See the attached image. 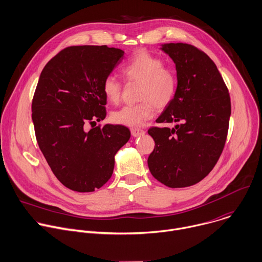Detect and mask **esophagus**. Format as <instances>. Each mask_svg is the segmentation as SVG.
<instances>
[{"mask_svg": "<svg viewBox=\"0 0 262 262\" xmlns=\"http://www.w3.org/2000/svg\"><path fill=\"white\" fill-rule=\"evenodd\" d=\"M130 133H132V136L137 138V137H141L145 134V132L143 129H140V128H132L130 129Z\"/></svg>", "mask_w": 262, "mask_h": 262, "instance_id": "1", "label": "esophagus"}]
</instances>
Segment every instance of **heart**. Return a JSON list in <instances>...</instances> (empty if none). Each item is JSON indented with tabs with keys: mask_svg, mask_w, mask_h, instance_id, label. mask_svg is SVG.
<instances>
[{
	"mask_svg": "<svg viewBox=\"0 0 262 262\" xmlns=\"http://www.w3.org/2000/svg\"><path fill=\"white\" fill-rule=\"evenodd\" d=\"M124 77L140 84L139 100L136 105H127L112 114V120L120 125L137 127L148 120L155 107L162 109L169 105L177 92V77L171 70L164 68V62L145 51L137 53L123 68ZM106 99L116 104L121 97V84L115 76L109 75L103 83Z\"/></svg>",
	"mask_w": 262,
	"mask_h": 262,
	"instance_id": "b5f03b06",
	"label": "heart"
}]
</instances>
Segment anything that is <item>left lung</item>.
Returning a JSON list of instances; mask_svg holds the SVG:
<instances>
[{
	"instance_id": "8db88e82",
	"label": "left lung",
	"mask_w": 262,
	"mask_h": 262,
	"mask_svg": "<svg viewBox=\"0 0 262 262\" xmlns=\"http://www.w3.org/2000/svg\"><path fill=\"white\" fill-rule=\"evenodd\" d=\"M159 49L176 66L177 92L156 122L176 124L148 130L155 142L148 166L165 186L187 187L202 181L222 153L230 98L216 64L205 52L185 43H164Z\"/></svg>"
}]
</instances>
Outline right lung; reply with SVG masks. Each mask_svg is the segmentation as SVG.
Instances as JSON below:
<instances>
[{"instance_id": "right-lung-1", "label": "right lung", "mask_w": 262, "mask_h": 262, "mask_svg": "<svg viewBox=\"0 0 262 262\" xmlns=\"http://www.w3.org/2000/svg\"><path fill=\"white\" fill-rule=\"evenodd\" d=\"M124 51L106 45L72 46L44 67L32 104L38 145L58 181L77 192H92L111 178L115 155L130 132L106 124L103 83L122 61Z\"/></svg>"}]
</instances>
